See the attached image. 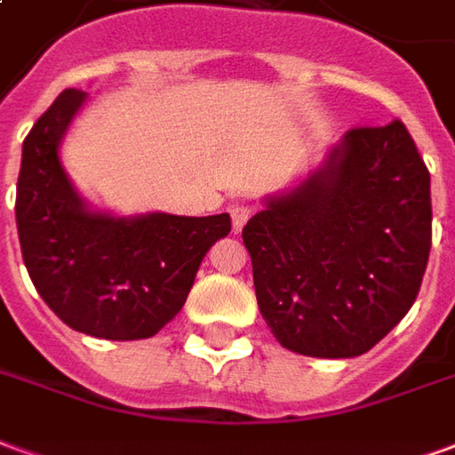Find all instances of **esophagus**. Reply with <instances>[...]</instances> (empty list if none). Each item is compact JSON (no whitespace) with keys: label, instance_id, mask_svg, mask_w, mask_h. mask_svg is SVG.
Here are the masks:
<instances>
[{"label":"esophagus","instance_id":"esophagus-1","mask_svg":"<svg viewBox=\"0 0 455 455\" xmlns=\"http://www.w3.org/2000/svg\"><path fill=\"white\" fill-rule=\"evenodd\" d=\"M228 214H231V221H234V231H241L243 224L248 221V217H251V207L243 204V202H236V204L228 207Z\"/></svg>","mask_w":455,"mask_h":455}]
</instances>
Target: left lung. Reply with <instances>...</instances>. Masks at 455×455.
<instances>
[{
	"label": "left lung",
	"mask_w": 455,
	"mask_h": 455,
	"mask_svg": "<svg viewBox=\"0 0 455 455\" xmlns=\"http://www.w3.org/2000/svg\"><path fill=\"white\" fill-rule=\"evenodd\" d=\"M260 315L280 346L353 358L419 295L431 248V178L400 119L358 126L297 188L248 219Z\"/></svg>",
	"instance_id": "obj_1"
}]
</instances>
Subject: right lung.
<instances>
[{
	"label": "right lung",
	"instance_id": "1",
	"mask_svg": "<svg viewBox=\"0 0 455 455\" xmlns=\"http://www.w3.org/2000/svg\"><path fill=\"white\" fill-rule=\"evenodd\" d=\"M84 100L80 90L60 92L26 136L16 185L21 256L38 295L70 329L109 341L148 339L182 309L231 219L114 217L87 207L60 163V140Z\"/></svg>",
	"mask_w": 455,
	"mask_h": 455
}]
</instances>
